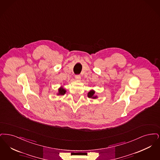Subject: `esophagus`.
<instances>
[{
    "mask_svg": "<svg viewBox=\"0 0 160 160\" xmlns=\"http://www.w3.org/2000/svg\"><path fill=\"white\" fill-rule=\"evenodd\" d=\"M75 79H76L77 80H80V79H81V77H80V75H75Z\"/></svg>",
    "mask_w": 160,
    "mask_h": 160,
    "instance_id": "1",
    "label": "esophagus"
}]
</instances>
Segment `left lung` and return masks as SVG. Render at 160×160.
<instances>
[{
  "mask_svg": "<svg viewBox=\"0 0 160 160\" xmlns=\"http://www.w3.org/2000/svg\"><path fill=\"white\" fill-rule=\"evenodd\" d=\"M88 97L89 98H98L97 96H95V91L92 90L90 91L88 93Z\"/></svg>",
  "mask_w": 160,
  "mask_h": 160,
  "instance_id": "8db88e82",
  "label": "left lung"
}]
</instances>
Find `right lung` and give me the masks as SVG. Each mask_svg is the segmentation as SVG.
Listing matches in <instances>:
<instances>
[{"mask_svg": "<svg viewBox=\"0 0 160 160\" xmlns=\"http://www.w3.org/2000/svg\"><path fill=\"white\" fill-rule=\"evenodd\" d=\"M66 92V90L62 87H60L59 88H58V93H57V95H60V96H62V95H64L65 94V93Z\"/></svg>", "mask_w": 160, "mask_h": 160, "instance_id": "right-lung-1", "label": "right lung"}]
</instances>
